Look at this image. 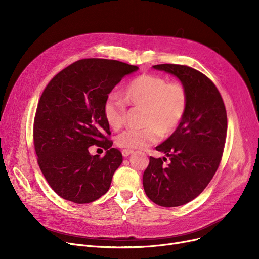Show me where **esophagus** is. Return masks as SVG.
<instances>
[{"mask_svg": "<svg viewBox=\"0 0 259 259\" xmlns=\"http://www.w3.org/2000/svg\"><path fill=\"white\" fill-rule=\"evenodd\" d=\"M132 153H133L132 150H127V149H124V150L121 151V154H122V156H124V157H128Z\"/></svg>", "mask_w": 259, "mask_h": 259, "instance_id": "34e87169", "label": "esophagus"}]
</instances>
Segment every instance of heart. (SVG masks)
I'll return each mask as SVG.
<instances>
[{
  "label": "heart",
  "instance_id": "b5f03b06",
  "mask_svg": "<svg viewBox=\"0 0 259 259\" xmlns=\"http://www.w3.org/2000/svg\"><path fill=\"white\" fill-rule=\"evenodd\" d=\"M122 101L144 107L143 129H127L116 137V145L127 150L143 149L160 139V130L168 134L182 121L188 106L186 88L179 81L167 83L155 74H142L133 78L121 92ZM103 113L109 127L117 130L125 120L126 109L114 95H109L103 105Z\"/></svg>",
  "mask_w": 259,
  "mask_h": 259
}]
</instances>
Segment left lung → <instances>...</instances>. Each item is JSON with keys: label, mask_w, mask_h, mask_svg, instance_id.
<instances>
[{"label": "left lung", "mask_w": 259, "mask_h": 259, "mask_svg": "<svg viewBox=\"0 0 259 259\" xmlns=\"http://www.w3.org/2000/svg\"><path fill=\"white\" fill-rule=\"evenodd\" d=\"M154 69L178 77L188 95L179 127L155 149L170 158H154L144 172L147 196L161 207L186 205L211 182L220 166L227 135V112L220 91L205 74L191 67L160 64Z\"/></svg>", "instance_id": "1"}]
</instances>
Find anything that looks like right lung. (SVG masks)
Instances as JSON below:
<instances>
[{
    "instance_id": "obj_1",
    "label": "right lung",
    "mask_w": 259,
    "mask_h": 259,
    "mask_svg": "<svg viewBox=\"0 0 259 259\" xmlns=\"http://www.w3.org/2000/svg\"><path fill=\"white\" fill-rule=\"evenodd\" d=\"M138 69L115 60H79L43 91L34 117V149L40 171L62 198L89 203L110 188L122 155L105 137L111 132L103 105L121 78ZM93 144L107 150L104 158L89 153Z\"/></svg>"
}]
</instances>
